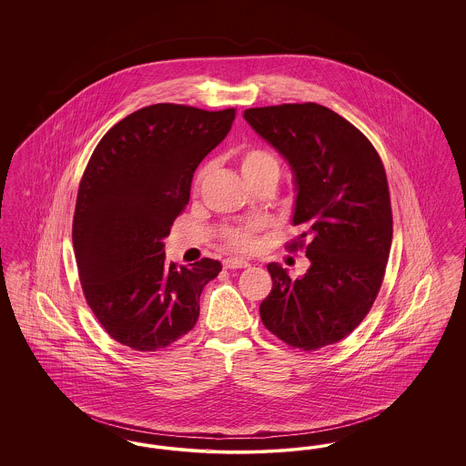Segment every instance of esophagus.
Here are the masks:
<instances>
[{
    "label": "esophagus",
    "mask_w": 466,
    "mask_h": 466,
    "mask_svg": "<svg viewBox=\"0 0 466 466\" xmlns=\"http://www.w3.org/2000/svg\"><path fill=\"white\" fill-rule=\"evenodd\" d=\"M223 266H225V268H244V267H248L249 264L243 260V258H227L223 262Z\"/></svg>",
    "instance_id": "1"
}]
</instances>
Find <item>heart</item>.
I'll return each instance as SVG.
<instances>
[{"label":"heart","instance_id":"b5f03b06","mask_svg":"<svg viewBox=\"0 0 466 466\" xmlns=\"http://www.w3.org/2000/svg\"><path fill=\"white\" fill-rule=\"evenodd\" d=\"M239 171L249 187H253L258 181L264 179H278L279 177V160L278 157L264 148H248L239 158ZM206 177V167H202L196 175V185ZM255 225H248L241 228H232L225 232V239L228 246H232L238 251H251L257 244L255 238Z\"/></svg>","mask_w":466,"mask_h":466}]
</instances>
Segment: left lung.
I'll list each match as a JSON object with an SVG mask.
<instances>
[{
  "label": "left lung",
  "mask_w": 466,
  "mask_h": 466,
  "mask_svg": "<svg viewBox=\"0 0 466 466\" xmlns=\"http://www.w3.org/2000/svg\"><path fill=\"white\" fill-rule=\"evenodd\" d=\"M246 122L291 167V223L310 266L291 279L270 262L272 289L260 304L267 330L304 351L355 330L380 289L393 238L388 179L372 143L335 111L279 105L244 111Z\"/></svg>",
  "instance_id": "1"
}]
</instances>
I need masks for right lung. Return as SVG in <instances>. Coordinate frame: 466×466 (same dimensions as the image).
Listing matches in <instances>:
<instances>
[{
    "label": "right lung",
    "instance_id": "obj_1",
    "mask_svg": "<svg viewBox=\"0 0 466 466\" xmlns=\"http://www.w3.org/2000/svg\"><path fill=\"white\" fill-rule=\"evenodd\" d=\"M236 110L158 103L115 124L80 181L73 248L80 283L103 329L136 351H157L190 332L202 289L222 264L177 268L164 239L190 199L192 177L230 131Z\"/></svg>",
    "mask_w": 466,
    "mask_h": 466
}]
</instances>
